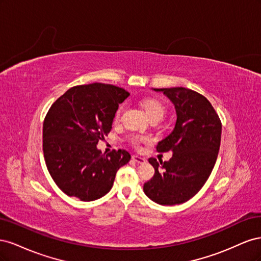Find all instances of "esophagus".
<instances>
[{
  "label": "esophagus",
  "instance_id": "esophagus-1",
  "mask_svg": "<svg viewBox=\"0 0 261 261\" xmlns=\"http://www.w3.org/2000/svg\"><path fill=\"white\" fill-rule=\"evenodd\" d=\"M132 159L135 161V162H137V163H145L147 160L145 159V158H143V156H139V155H133L132 156Z\"/></svg>",
  "mask_w": 261,
  "mask_h": 261
}]
</instances>
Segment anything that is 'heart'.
<instances>
[{
	"label": "heart",
	"instance_id": "b5f03b06",
	"mask_svg": "<svg viewBox=\"0 0 261 261\" xmlns=\"http://www.w3.org/2000/svg\"><path fill=\"white\" fill-rule=\"evenodd\" d=\"M143 108L150 120H151V118H159V120H161L165 113L164 105L160 100L154 99V98L146 99L143 102ZM122 110H123L122 107H120L116 110L115 121L120 120L121 114H122ZM130 141L134 146H139L140 144H143V143H145V141H147V138H145L143 136H133Z\"/></svg>",
	"mask_w": 261,
	"mask_h": 261
}]
</instances>
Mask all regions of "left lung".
I'll return each instance as SVG.
<instances>
[{"mask_svg":"<svg viewBox=\"0 0 261 261\" xmlns=\"http://www.w3.org/2000/svg\"><path fill=\"white\" fill-rule=\"evenodd\" d=\"M153 90L172 101L177 118L174 129L156 146L158 152L172 151L173 155L160 163L150 158L154 175L145 183L144 192L156 203L173 206L191 199L207 181L218 158L222 124L198 92L183 87Z\"/></svg>","mask_w":261,"mask_h":261,"instance_id":"left-lung-1","label":"left lung"}]
</instances>
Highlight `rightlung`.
<instances>
[{
    "mask_svg": "<svg viewBox=\"0 0 261 261\" xmlns=\"http://www.w3.org/2000/svg\"><path fill=\"white\" fill-rule=\"evenodd\" d=\"M128 96L120 87L93 83L72 87L51 106L43 122V155L55 184L67 196L101 198L112 188L117 170L130 160L124 149L105 155L97 148Z\"/></svg>",
    "mask_w": 261,
    "mask_h": 261,
    "instance_id": "add662e5",
    "label": "right lung"
}]
</instances>
